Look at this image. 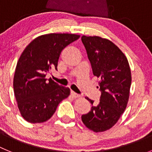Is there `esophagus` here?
Here are the masks:
<instances>
[{
  "label": "esophagus",
  "mask_w": 152,
  "mask_h": 152,
  "mask_svg": "<svg viewBox=\"0 0 152 152\" xmlns=\"http://www.w3.org/2000/svg\"><path fill=\"white\" fill-rule=\"evenodd\" d=\"M71 95H72V96H73L74 98H77V97H80V95L78 94H76L75 92H74V91H71Z\"/></svg>",
  "instance_id": "obj_1"
}]
</instances>
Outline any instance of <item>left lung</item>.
Segmentation results:
<instances>
[{"mask_svg":"<svg viewBox=\"0 0 152 152\" xmlns=\"http://www.w3.org/2000/svg\"><path fill=\"white\" fill-rule=\"evenodd\" d=\"M93 74L100 79V103L87 97L92 107L81 119L89 129L100 132L112 128L125 111L129 97L132 75L129 61L113 42L100 36L81 37ZM86 98V97H85Z\"/></svg>","mask_w":152,"mask_h":152,"instance_id":"8db88e82","label":"left lung"}]
</instances>
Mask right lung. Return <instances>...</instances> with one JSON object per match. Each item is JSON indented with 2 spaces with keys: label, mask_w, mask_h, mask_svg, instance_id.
Listing matches in <instances>:
<instances>
[{
  "label": "right lung",
  "mask_w": 152,
  "mask_h": 152,
  "mask_svg": "<svg viewBox=\"0 0 152 152\" xmlns=\"http://www.w3.org/2000/svg\"><path fill=\"white\" fill-rule=\"evenodd\" d=\"M79 35L49 33L38 36L26 47L17 61L13 91L19 110L31 123L47 121L58 105L70 94V89L45 78L51 69H57L61 51Z\"/></svg>",
  "instance_id": "1"
}]
</instances>
